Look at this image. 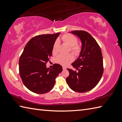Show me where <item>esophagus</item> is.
<instances>
[{
    "label": "esophagus",
    "instance_id": "1",
    "mask_svg": "<svg viewBox=\"0 0 122 122\" xmlns=\"http://www.w3.org/2000/svg\"><path fill=\"white\" fill-rule=\"evenodd\" d=\"M62 68H63V70H66V68L65 66H63Z\"/></svg>",
    "mask_w": 122,
    "mask_h": 122
}]
</instances>
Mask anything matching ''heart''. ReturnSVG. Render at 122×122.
Masks as SVG:
<instances>
[{
    "instance_id": "b5f03b06",
    "label": "heart",
    "mask_w": 122,
    "mask_h": 122,
    "mask_svg": "<svg viewBox=\"0 0 122 122\" xmlns=\"http://www.w3.org/2000/svg\"><path fill=\"white\" fill-rule=\"evenodd\" d=\"M61 39L70 47V50L72 53L76 56L79 55L81 52V47L77 44L78 40L76 36L71 34H65L62 36ZM59 46V41L58 40H56L54 42L52 48V53L53 54H56L58 52ZM73 60L74 57L72 54H61L56 57V62L62 66H66L73 61Z\"/></svg>"
}]
</instances>
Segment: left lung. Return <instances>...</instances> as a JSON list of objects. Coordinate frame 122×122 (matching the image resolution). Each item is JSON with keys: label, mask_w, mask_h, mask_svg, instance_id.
<instances>
[{"label": "left lung", "mask_w": 122, "mask_h": 122, "mask_svg": "<svg viewBox=\"0 0 122 122\" xmlns=\"http://www.w3.org/2000/svg\"><path fill=\"white\" fill-rule=\"evenodd\" d=\"M82 42L79 58L72 66L78 72L67 69L69 76L66 78L69 86L75 92H86L96 86L104 71L102 52L97 41L89 33L83 30L71 32Z\"/></svg>", "instance_id": "obj_1"}]
</instances>
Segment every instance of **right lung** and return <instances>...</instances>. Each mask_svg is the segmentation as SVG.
<instances>
[{
	"label": "right lung",
	"mask_w": 122,
	"mask_h": 122,
	"mask_svg": "<svg viewBox=\"0 0 122 122\" xmlns=\"http://www.w3.org/2000/svg\"><path fill=\"white\" fill-rule=\"evenodd\" d=\"M60 33L35 36L25 45L19 61V74L28 89L37 94H45L54 87L56 78L62 67L54 64L47 68L46 63L52 56L53 44Z\"/></svg>",
	"instance_id": "1"
}]
</instances>
